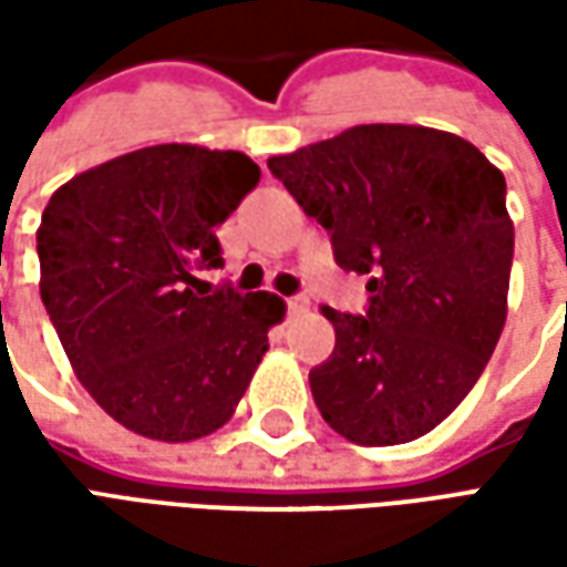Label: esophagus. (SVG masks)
Here are the masks:
<instances>
[{
    "instance_id": "34e87169",
    "label": "esophagus",
    "mask_w": 567,
    "mask_h": 567,
    "mask_svg": "<svg viewBox=\"0 0 567 567\" xmlns=\"http://www.w3.org/2000/svg\"><path fill=\"white\" fill-rule=\"evenodd\" d=\"M307 309H309V297L307 295L288 297V312H307Z\"/></svg>"
}]
</instances>
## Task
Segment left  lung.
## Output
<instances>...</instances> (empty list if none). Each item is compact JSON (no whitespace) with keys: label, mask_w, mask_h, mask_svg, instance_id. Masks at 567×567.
Masks as SVG:
<instances>
[{"label":"left lung","mask_w":567,"mask_h":567,"mask_svg":"<svg viewBox=\"0 0 567 567\" xmlns=\"http://www.w3.org/2000/svg\"><path fill=\"white\" fill-rule=\"evenodd\" d=\"M270 173L331 234L333 260L364 272V316L324 307L337 343L309 370L324 422L361 446L427 434L462 404L507 319V182L455 133L361 124Z\"/></svg>","instance_id":"1"}]
</instances>
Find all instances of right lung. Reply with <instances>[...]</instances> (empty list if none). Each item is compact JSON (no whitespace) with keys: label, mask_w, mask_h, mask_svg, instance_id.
Masks as SVG:
<instances>
[{"label":"right lung","mask_w":567,"mask_h":567,"mask_svg":"<svg viewBox=\"0 0 567 567\" xmlns=\"http://www.w3.org/2000/svg\"><path fill=\"white\" fill-rule=\"evenodd\" d=\"M258 182L239 151L173 142L75 175L44 206V309L81 385L142 437L218 431L270 349L279 297L197 279L224 267L215 227Z\"/></svg>","instance_id":"obj_1"}]
</instances>
